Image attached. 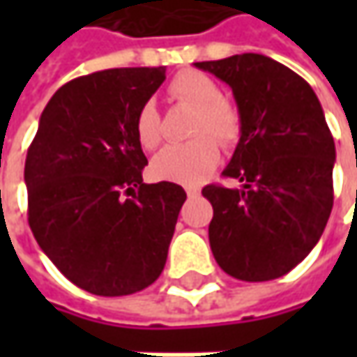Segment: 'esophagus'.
Instances as JSON below:
<instances>
[{
  "label": "esophagus",
  "instance_id": "esophagus-1",
  "mask_svg": "<svg viewBox=\"0 0 357 357\" xmlns=\"http://www.w3.org/2000/svg\"><path fill=\"white\" fill-rule=\"evenodd\" d=\"M185 190L186 195H188V199H197L200 195V188H197V186H186Z\"/></svg>",
  "mask_w": 357,
  "mask_h": 357
}]
</instances>
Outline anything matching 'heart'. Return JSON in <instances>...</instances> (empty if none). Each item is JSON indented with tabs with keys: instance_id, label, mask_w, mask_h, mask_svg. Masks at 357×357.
<instances>
[{
	"instance_id": "obj_1",
	"label": "heart",
	"mask_w": 357,
	"mask_h": 357,
	"mask_svg": "<svg viewBox=\"0 0 357 357\" xmlns=\"http://www.w3.org/2000/svg\"><path fill=\"white\" fill-rule=\"evenodd\" d=\"M167 91L172 101L197 109L199 115L192 125V137L199 139L165 146L153 158V172L162 181L197 185L214 171L220 158V149L213 139L230 144L238 139L240 113L234 105L222 97V89L213 77L195 69L181 71L169 83ZM135 137L146 151L157 149L162 141L160 115L153 101H146L139 109L135 117Z\"/></svg>"
}]
</instances>
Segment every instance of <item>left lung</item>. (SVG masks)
<instances>
[{
    "label": "left lung",
    "instance_id": "obj_1",
    "mask_svg": "<svg viewBox=\"0 0 357 357\" xmlns=\"http://www.w3.org/2000/svg\"><path fill=\"white\" fill-rule=\"evenodd\" d=\"M225 81L240 113V141L225 176L242 188H202L214 216V260L244 282L280 278L322 236L334 204V137L314 89L258 53L195 63Z\"/></svg>",
    "mask_w": 357,
    "mask_h": 357
}]
</instances>
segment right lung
<instances>
[{"label":"right lung","instance_id":"add662e5","mask_svg":"<svg viewBox=\"0 0 357 357\" xmlns=\"http://www.w3.org/2000/svg\"><path fill=\"white\" fill-rule=\"evenodd\" d=\"M165 67L77 77L43 109L25 158L27 220L61 274L97 296L141 292L167 262L186 192L144 185L135 117Z\"/></svg>","mask_w":357,"mask_h":357}]
</instances>
